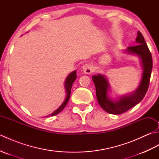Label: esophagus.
Listing matches in <instances>:
<instances>
[{"instance_id": "34e87169", "label": "esophagus", "mask_w": 159, "mask_h": 159, "mask_svg": "<svg viewBox=\"0 0 159 159\" xmlns=\"http://www.w3.org/2000/svg\"><path fill=\"white\" fill-rule=\"evenodd\" d=\"M83 71L85 74H92L93 72V66L89 63H86L83 66Z\"/></svg>"}]
</instances>
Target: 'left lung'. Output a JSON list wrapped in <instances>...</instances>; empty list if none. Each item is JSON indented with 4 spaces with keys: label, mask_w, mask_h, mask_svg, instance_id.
<instances>
[{
    "label": "left lung",
    "mask_w": 159,
    "mask_h": 159,
    "mask_svg": "<svg viewBox=\"0 0 159 159\" xmlns=\"http://www.w3.org/2000/svg\"><path fill=\"white\" fill-rule=\"evenodd\" d=\"M135 41L136 46L128 47L123 50L125 54L139 57L142 67L139 84L133 92L113 99L110 96L111 86L106 76L101 74L92 76L98 102L106 112L110 114L119 115L126 112L139 103L148 91L152 69V58L143 36L139 31L137 32Z\"/></svg>",
    "instance_id": "left-lung-1"
}]
</instances>
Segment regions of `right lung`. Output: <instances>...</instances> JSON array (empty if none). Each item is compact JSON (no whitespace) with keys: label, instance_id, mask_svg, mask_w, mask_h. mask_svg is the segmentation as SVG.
I'll list each match as a JSON object with an SVG mask.
<instances>
[{"label":"right lung","instance_id":"add662e5","mask_svg":"<svg viewBox=\"0 0 159 159\" xmlns=\"http://www.w3.org/2000/svg\"><path fill=\"white\" fill-rule=\"evenodd\" d=\"M76 71L74 70L73 72H71L68 76L66 77L65 83H64V88H65L66 90V98L65 100H64L63 102L61 104V106L57 109V110H55L54 112L51 114L48 115L46 117H48V116H54L55 115L59 113L64 108L66 107V104L68 102V101L70 100V93H71V89H72V84L74 82V80H76Z\"/></svg>","mask_w":159,"mask_h":159}]
</instances>
